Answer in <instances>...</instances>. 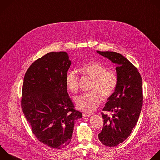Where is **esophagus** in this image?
<instances>
[{"label":"esophagus","instance_id":"obj_1","mask_svg":"<svg viewBox=\"0 0 160 160\" xmlns=\"http://www.w3.org/2000/svg\"><path fill=\"white\" fill-rule=\"evenodd\" d=\"M91 115H92V114H90V113H86V112L83 113V117H89Z\"/></svg>","mask_w":160,"mask_h":160}]
</instances>
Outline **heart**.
Here are the masks:
<instances>
[{
    "instance_id": "b5f03b06",
    "label": "heart",
    "mask_w": 160,
    "mask_h": 160,
    "mask_svg": "<svg viewBox=\"0 0 160 160\" xmlns=\"http://www.w3.org/2000/svg\"><path fill=\"white\" fill-rule=\"evenodd\" d=\"M81 72L92 79L89 92L83 93L75 98L77 109L86 112L95 111L100 102V95L108 98L115 92L118 78L116 73L108 70L103 64L97 62H91L82 65ZM67 88L72 92L78 89V76L75 71L70 72L66 77Z\"/></svg>"
}]
</instances>
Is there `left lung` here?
Here are the masks:
<instances>
[{
    "label": "left lung",
    "mask_w": 160,
    "mask_h": 160,
    "mask_svg": "<svg viewBox=\"0 0 160 160\" xmlns=\"http://www.w3.org/2000/svg\"><path fill=\"white\" fill-rule=\"evenodd\" d=\"M97 51L117 65L118 85L103 109L112 114L101 112L103 126L98 134L103 144L116 146L129 136L138 121L143 103L142 78L137 68L119 53Z\"/></svg>",
    "instance_id": "obj_1"
}]
</instances>
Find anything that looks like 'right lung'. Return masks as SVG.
I'll return each instance as SVG.
<instances>
[{
	"mask_svg": "<svg viewBox=\"0 0 160 160\" xmlns=\"http://www.w3.org/2000/svg\"><path fill=\"white\" fill-rule=\"evenodd\" d=\"M70 65L67 52H49L31 65L22 85L21 108L32 133L41 142L58 149L69 144L75 121L82 117L67 92Z\"/></svg>",
	"mask_w": 160,
	"mask_h": 160,
	"instance_id": "add662e5",
	"label": "right lung"
}]
</instances>
